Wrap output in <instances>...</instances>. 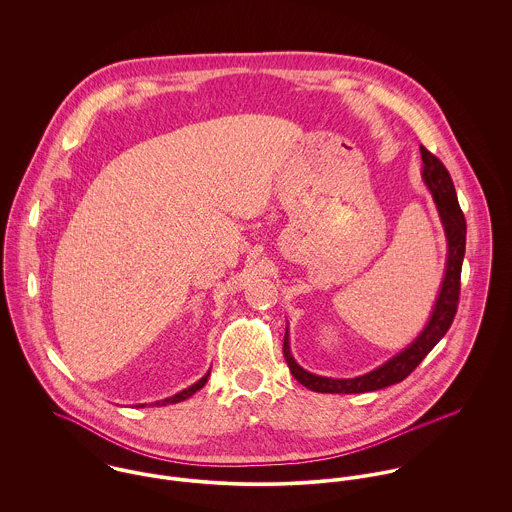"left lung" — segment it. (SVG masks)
Here are the masks:
<instances>
[{"instance_id":"8db88e82","label":"left lung","mask_w":512,"mask_h":512,"mask_svg":"<svg viewBox=\"0 0 512 512\" xmlns=\"http://www.w3.org/2000/svg\"><path fill=\"white\" fill-rule=\"evenodd\" d=\"M422 153V179L426 187L430 189L439 220L445 232L447 240V260H445V274L439 286L436 303L432 307V315L426 323V327L420 331V335L398 355L388 359L384 365L376 366L374 370L355 376V378H329L319 376L303 366L297 365L290 351V333L286 329L284 337V357L292 370L293 378L301 382L305 388L313 392H329V394H363L380 390L386 386H392L396 382H402L416 366L420 365L426 355L436 347L439 339L447 333V329L453 323L457 303H459V280H461V264L465 256V234L467 224L465 217L459 209L457 195L453 181L445 169V165L439 161L434 153H430L424 146H420Z\"/></svg>"}]
</instances>
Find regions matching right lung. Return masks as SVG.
Masks as SVG:
<instances>
[{"label":"right lung","instance_id":"1","mask_svg":"<svg viewBox=\"0 0 512 512\" xmlns=\"http://www.w3.org/2000/svg\"><path fill=\"white\" fill-rule=\"evenodd\" d=\"M209 376H211V370H207V374H205L201 380H197L193 386H189V388H185V390L177 392L175 396H169V398H165V400H159V402H155V406H167V404H177V402H183V400H187L189 396H193L197 390H201V388L207 384ZM138 406H142V408H144L146 404H138Z\"/></svg>","mask_w":512,"mask_h":512}]
</instances>
